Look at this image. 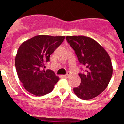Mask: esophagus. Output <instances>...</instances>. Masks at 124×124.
<instances>
[{"label":"esophagus","instance_id":"obj_1","mask_svg":"<svg viewBox=\"0 0 124 124\" xmlns=\"http://www.w3.org/2000/svg\"><path fill=\"white\" fill-rule=\"evenodd\" d=\"M70 73L68 72L67 73V74L64 75V78H68V77H70Z\"/></svg>","mask_w":124,"mask_h":124}]
</instances>
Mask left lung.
I'll list each match as a JSON object with an SVG mask.
<instances>
[{"label":"left lung","mask_w":124,"mask_h":124,"mask_svg":"<svg viewBox=\"0 0 124 124\" xmlns=\"http://www.w3.org/2000/svg\"><path fill=\"white\" fill-rule=\"evenodd\" d=\"M66 38L80 63L86 67L85 72L79 74L80 85L74 88V92L82 100L96 98L106 88L112 78L113 68L109 54L88 36H67Z\"/></svg>","instance_id":"8db88e82"}]
</instances>
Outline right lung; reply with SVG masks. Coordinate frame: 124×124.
Instances as JSON below:
<instances>
[{
    "label": "right lung",
    "instance_id": "add662e5",
    "mask_svg": "<svg viewBox=\"0 0 124 124\" xmlns=\"http://www.w3.org/2000/svg\"><path fill=\"white\" fill-rule=\"evenodd\" d=\"M64 36L38 35L24 42L18 50L15 66L24 88L33 95L50 93L59 80L50 70H42L50 56L62 43Z\"/></svg>",
    "mask_w": 124,
    "mask_h": 124
}]
</instances>
